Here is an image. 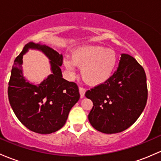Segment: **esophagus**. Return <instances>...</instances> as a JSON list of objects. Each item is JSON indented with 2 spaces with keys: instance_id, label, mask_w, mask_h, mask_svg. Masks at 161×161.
<instances>
[{
  "instance_id": "1",
  "label": "esophagus",
  "mask_w": 161,
  "mask_h": 161,
  "mask_svg": "<svg viewBox=\"0 0 161 161\" xmlns=\"http://www.w3.org/2000/svg\"><path fill=\"white\" fill-rule=\"evenodd\" d=\"M79 93H80V97L83 98L85 96L86 89L82 87H79Z\"/></svg>"
}]
</instances>
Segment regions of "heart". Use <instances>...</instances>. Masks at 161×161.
<instances>
[{"mask_svg":"<svg viewBox=\"0 0 161 161\" xmlns=\"http://www.w3.org/2000/svg\"><path fill=\"white\" fill-rule=\"evenodd\" d=\"M72 59L65 58L64 65L72 75L82 68V79L91 86H99L113 75L118 58L116 52L100 45H84L72 52Z\"/></svg>","mask_w":161,"mask_h":161,"instance_id":"heart-1","label":"heart"}]
</instances>
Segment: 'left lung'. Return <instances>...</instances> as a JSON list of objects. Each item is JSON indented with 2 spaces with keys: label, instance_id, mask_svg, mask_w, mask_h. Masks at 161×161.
Masks as SVG:
<instances>
[{
  "label": "left lung",
  "instance_id": "8db88e82",
  "mask_svg": "<svg viewBox=\"0 0 161 161\" xmlns=\"http://www.w3.org/2000/svg\"><path fill=\"white\" fill-rule=\"evenodd\" d=\"M93 103L88 118L92 127L112 134L133 125L147 100V76L133 57L121 54L119 65L107 82L86 92Z\"/></svg>",
  "mask_w": 161,
  "mask_h": 161
}]
</instances>
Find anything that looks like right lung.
I'll return each instance as SVG.
<instances>
[{
    "instance_id": "obj_1",
    "label": "right lung",
    "mask_w": 161,
    "mask_h": 161,
    "mask_svg": "<svg viewBox=\"0 0 161 161\" xmlns=\"http://www.w3.org/2000/svg\"><path fill=\"white\" fill-rule=\"evenodd\" d=\"M29 49L42 51L50 59L52 73L35 85L23 75V55ZM62 55L41 43L29 42L15 58L8 83V99L14 113L28 129L41 134L60 130L72 106L79 101V88L62 78Z\"/></svg>"
}]
</instances>
